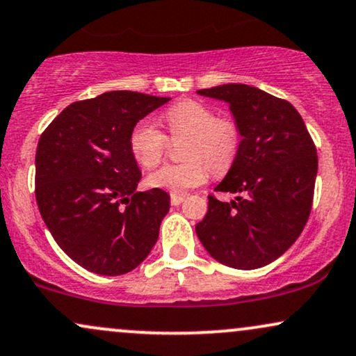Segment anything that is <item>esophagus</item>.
Masks as SVG:
<instances>
[{
	"mask_svg": "<svg viewBox=\"0 0 356 356\" xmlns=\"http://www.w3.org/2000/svg\"><path fill=\"white\" fill-rule=\"evenodd\" d=\"M184 200H186V194H177V192L170 194V204L172 205H181Z\"/></svg>",
	"mask_w": 356,
	"mask_h": 356,
	"instance_id": "34e87169",
	"label": "esophagus"
}]
</instances>
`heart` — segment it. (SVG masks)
Wrapping results in <instances>:
<instances>
[{
    "mask_svg": "<svg viewBox=\"0 0 356 356\" xmlns=\"http://www.w3.org/2000/svg\"><path fill=\"white\" fill-rule=\"evenodd\" d=\"M164 124L170 139H181L184 162L165 164L149 174L147 186L152 189L184 192L207 181L209 169L225 174L237 159L241 149V129L230 118H217L207 104L184 99L165 111ZM167 137L147 119L134 124L129 132V151L139 165L151 169L164 156Z\"/></svg>",
    "mask_w": 356,
    "mask_h": 356,
    "instance_id": "b5f03b06",
    "label": "heart"
}]
</instances>
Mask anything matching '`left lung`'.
<instances>
[{
	"mask_svg": "<svg viewBox=\"0 0 356 356\" xmlns=\"http://www.w3.org/2000/svg\"><path fill=\"white\" fill-rule=\"evenodd\" d=\"M230 104L241 129L237 159L209 195L195 232L217 262L232 268L264 267L297 241L314 202L318 156L305 122L289 101L247 84L197 91Z\"/></svg>",
	"mask_w": 356,
	"mask_h": 356,
	"instance_id": "obj_1",
	"label": "left lung"
}]
</instances>
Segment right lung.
<instances>
[{
    "mask_svg": "<svg viewBox=\"0 0 356 356\" xmlns=\"http://www.w3.org/2000/svg\"><path fill=\"white\" fill-rule=\"evenodd\" d=\"M170 97L111 91L67 106L40 137L36 202L56 243L86 270L122 275L139 265L169 212L162 189L137 192L134 124Z\"/></svg>",
    "mask_w": 356,
    "mask_h": 356,
    "instance_id": "right-lung-1",
    "label": "right lung"
}]
</instances>
